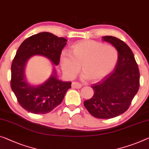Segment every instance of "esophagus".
I'll use <instances>...</instances> for the list:
<instances>
[{"label": "esophagus", "instance_id": "1", "mask_svg": "<svg viewBox=\"0 0 149 149\" xmlns=\"http://www.w3.org/2000/svg\"><path fill=\"white\" fill-rule=\"evenodd\" d=\"M82 87V84L77 82H73L72 83V88H81Z\"/></svg>", "mask_w": 149, "mask_h": 149}]
</instances>
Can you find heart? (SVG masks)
<instances>
[{"mask_svg":"<svg viewBox=\"0 0 149 149\" xmlns=\"http://www.w3.org/2000/svg\"><path fill=\"white\" fill-rule=\"evenodd\" d=\"M118 52L112 45L98 41L86 40L72 46L71 54L62 52L61 69L66 77L72 79L79 72L81 67L83 79L98 81L114 69L117 63Z\"/></svg>","mask_w":149,"mask_h":149,"instance_id":"obj_1","label":"heart"}]
</instances>
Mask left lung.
Returning a JSON list of instances; mask_svg holds the SVG:
<instances>
[{
    "label": "left lung",
    "mask_w": 149,
    "mask_h": 149,
    "mask_svg": "<svg viewBox=\"0 0 149 149\" xmlns=\"http://www.w3.org/2000/svg\"><path fill=\"white\" fill-rule=\"evenodd\" d=\"M117 49L118 58L114 70L93 84V97L84 101L91 115L109 119L129 109L140 85V73L133 52L125 42L112 36L102 38Z\"/></svg>",
    "instance_id": "8db88e82"
}]
</instances>
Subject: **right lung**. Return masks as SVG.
Instances as JSON below:
<instances>
[{"mask_svg": "<svg viewBox=\"0 0 149 149\" xmlns=\"http://www.w3.org/2000/svg\"><path fill=\"white\" fill-rule=\"evenodd\" d=\"M67 40L48 32L34 35L24 40L18 49L11 65L10 86L22 108L34 114L52 111L63 101L71 82L58 79L55 68L43 83L33 85L27 81L25 68L33 56H42L54 66L58 65L62 50Z\"/></svg>", "mask_w": 149, "mask_h": 149, "instance_id": "obj_1", "label": "right lung"}]
</instances>
